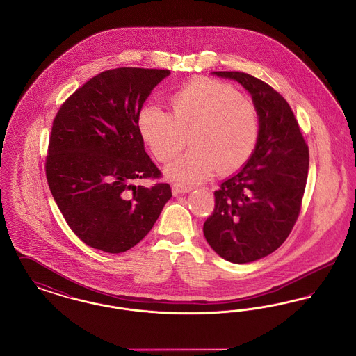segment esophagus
I'll return each instance as SVG.
<instances>
[{"label": "esophagus", "instance_id": "obj_1", "mask_svg": "<svg viewBox=\"0 0 356 356\" xmlns=\"http://www.w3.org/2000/svg\"><path fill=\"white\" fill-rule=\"evenodd\" d=\"M192 188L191 186H184V184H180V183H176L172 186V192L173 195H180V193H188Z\"/></svg>", "mask_w": 356, "mask_h": 356}]
</instances>
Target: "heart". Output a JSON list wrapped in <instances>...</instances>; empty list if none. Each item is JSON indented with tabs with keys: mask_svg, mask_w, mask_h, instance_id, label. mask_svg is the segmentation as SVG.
<instances>
[{
	"mask_svg": "<svg viewBox=\"0 0 356 356\" xmlns=\"http://www.w3.org/2000/svg\"><path fill=\"white\" fill-rule=\"evenodd\" d=\"M173 113L147 104L137 116V127L154 159L168 163L167 176L186 184L208 180L218 170L229 175L252 157L260 137V116L254 102L236 88L211 79H197L172 97Z\"/></svg>",
	"mask_w": 356,
	"mask_h": 356,
	"instance_id": "obj_1",
	"label": "heart"
}]
</instances>
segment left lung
<instances>
[{
	"instance_id": "obj_1",
	"label": "left lung",
	"mask_w": 356,
	"mask_h": 356,
	"mask_svg": "<svg viewBox=\"0 0 356 356\" xmlns=\"http://www.w3.org/2000/svg\"><path fill=\"white\" fill-rule=\"evenodd\" d=\"M243 85L257 106L260 137L250 161L215 191L204 236L222 259L243 264L276 251L298 220L309 153L298 120L272 86L243 72H213Z\"/></svg>"
}]
</instances>
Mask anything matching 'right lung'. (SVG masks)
Returning <instances> with one entry per match:
<instances>
[{
	"mask_svg": "<svg viewBox=\"0 0 356 356\" xmlns=\"http://www.w3.org/2000/svg\"><path fill=\"white\" fill-rule=\"evenodd\" d=\"M170 74L168 69L105 70L79 88L53 120L48 184L70 229L92 248L131 250L172 197L170 184H134L161 176L144 149L137 116Z\"/></svg>",
	"mask_w": 356,
	"mask_h": 356,
	"instance_id": "1",
	"label": "right lung"
}]
</instances>
